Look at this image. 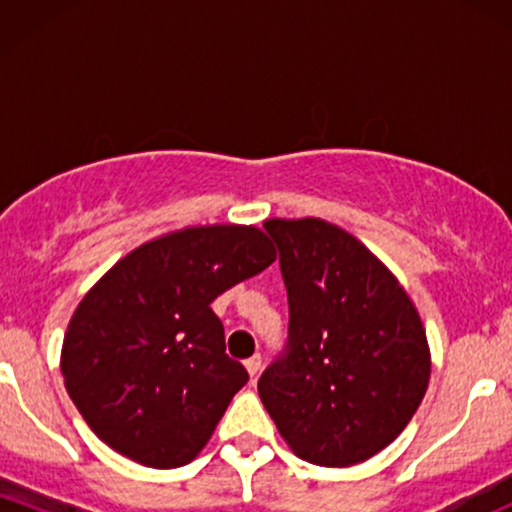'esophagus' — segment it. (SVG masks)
Returning a JSON list of instances; mask_svg holds the SVG:
<instances>
[{
	"mask_svg": "<svg viewBox=\"0 0 512 512\" xmlns=\"http://www.w3.org/2000/svg\"><path fill=\"white\" fill-rule=\"evenodd\" d=\"M245 368H248V373L252 375V378H255V375L262 370V356H260V354L250 356L248 361H245Z\"/></svg>",
	"mask_w": 512,
	"mask_h": 512,
	"instance_id": "34e87169",
	"label": "esophagus"
}]
</instances>
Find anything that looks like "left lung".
<instances>
[{
	"label": "left lung",
	"instance_id": "8db88e82",
	"mask_svg": "<svg viewBox=\"0 0 512 512\" xmlns=\"http://www.w3.org/2000/svg\"><path fill=\"white\" fill-rule=\"evenodd\" d=\"M289 293V342L257 392L305 462L351 467L395 440L419 409L431 351L395 274L344 228L269 219Z\"/></svg>",
	"mask_w": 512,
	"mask_h": 512
}]
</instances>
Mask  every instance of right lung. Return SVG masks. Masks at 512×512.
<instances>
[{"instance_id": "add662e5", "label": "right lung", "mask_w": 512, "mask_h": 512, "mask_svg": "<svg viewBox=\"0 0 512 512\" xmlns=\"http://www.w3.org/2000/svg\"><path fill=\"white\" fill-rule=\"evenodd\" d=\"M274 260L260 228L216 223L149 240L98 279L69 320L60 368L105 445L154 469L195 460L248 383L211 303Z\"/></svg>"}]
</instances>
